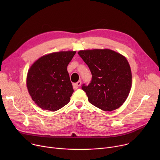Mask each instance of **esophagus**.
I'll return each instance as SVG.
<instances>
[{
	"mask_svg": "<svg viewBox=\"0 0 160 160\" xmlns=\"http://www.w3.org/2000/svg\"><path fill=\"white\" fill-rule=\"evenodd\" d=\"M81 83H82V81H81V80H79V81L77 82V83H74V84H73V88H74V89H78V88L81 85Z\"/></svg>",
	"mask_w": 160,
	"mask_h": 160,
	"instance_id": "esophagus-1",
	"label": "esophagus"
}]
</instances>
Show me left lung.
I'll return each mask as SVG.
<instances>
[{"label":"left lung","mask_w":160,"mask_h":160,"mask_svg":"<svg viewBox=\"0 0 160 160\" xmlns=\"http://www.w3.org/2000/svg\"><path fill=\"white\" fill-rule=\"evenodd\" d=\"M78 54L92 74L91 83L82 88L89 102L106 112L120 108L132 88V71L127 59L108 48L82 50Z\"/></svg>","instance_id":"left-lung-1"}]
</instances>
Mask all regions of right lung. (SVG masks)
<instances>
[{"label": "right lung", "instance_id": "add662e5", "mask_svg": "<svg viewBox=\"0 0 160 160\" xmlns=\"http://www.w3.org/2000/svg\"><path fill=\"white\" fill-rule=\"evenodd\" d=\"M75 54L73 50L47 54L30 66L27 86L32 100L40 108L55 112L69 102L74 90L67 65Z\"/></svg>", "mask_w": 160, "mask_h": 160}]
</instances>
